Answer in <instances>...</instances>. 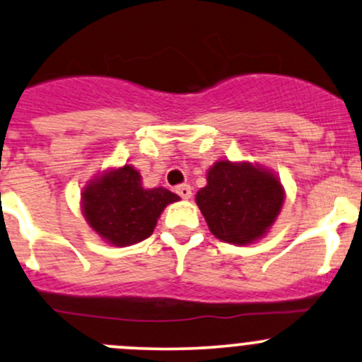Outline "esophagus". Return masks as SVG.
<instances>
[{
	"instance_id": "34e87169",
	"label": "esophagus",
	"mask_w": 362,
	"mask_h": 362,
	"mask_svg": "<svg viewBox=\"0 0 362 362\" xmlns=\"http://www.w3.org/2000/svg\"><path fill=\"white\" fill-rule=\"evenodd\" d=\"M177 194L182 197V199H190V196H192V189H190V185L187 184H182L177 187Z\"/></svg>"
}]
</instances>
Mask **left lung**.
<instances>
[{
	"mask_svg": "<svg viewBox=\"0 0 362 362\" xmlns=\"http://www.w3.org/2000/svg\"><path fill=\"white\" fill-rule=\"evenodd\" d=\"M284 187L273 173L249 163L218 161L196 202L214 237L251 244L268 232L284 204Z\"/></svg>",
	"mask_w": 362,
	"mask_h": 362,
	"instance_id": "8db88e82",
	"label": "left lung"
}]
</instances>
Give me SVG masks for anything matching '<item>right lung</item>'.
I'll list each match as a JSON object with an SVG mask.
<instances>
[{"mask_svg":"<svg viewBox=\"0 0 362 362\" xmlns=\"http://www.w3.org/2000/svg\"><path fill=\"white\" fill-rule=\"evenodd\" d=\"M178 199L168 189H144L141 173L125 165L90 182L82 192V208L98 235L125 247L148 239L163 209Z\"/></svg>","mask_w":362,"mask_h":362,"instance_id":"right-lung-1","label":"right lung"}]
</instances>
